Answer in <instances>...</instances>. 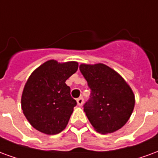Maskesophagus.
<instances>
[{
    "instance_id": "1",
    "label": "esophagus",
    "mask_w": 158,
    "mask_h": 158,
    "mask_svg": "<svg viewBox=\"0 0 158 158\" xmlns=\"http://www.w3.org/2000/svg\"><path fill=\"white\" fill-rule=\"evenodd\" d=\"M77 103H78V105L79 106H82L83 103H84V98L83 97H79L77 99Z\"/></svg>"
}]
</instances>
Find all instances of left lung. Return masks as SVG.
<instances>
[{"label":"left lung","instance_id":"8db88e82","mask_svg":"<svg viewBox=\"0 0 158 158\" xmlns=\"http://www.w3.org/2000/svg\"><path fill=\"white\" fill-rule=\"evenodd\" d=\"M79 70L90 89L83 107L91 125L102 134L122 128L135 106V96L128 84L105 64H81Z\"/></svg>","mask_w":158,"mask_h":158}]
</instances>
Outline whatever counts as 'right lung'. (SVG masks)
Instances as JSON below:
<instances>
[{"label":"right lung","mask_w":158,"mask_h":158,"mask_svg":"<svg viewBox=\"0 0 158 158\" xmlns=\"http://www.w3.org/2000/svg\"><path fill=\"white\" fill-rule=\"evenodd\" d=\"M78 62L50 60L35 70L22 95V109L30 124L46 135H56L69 123L76 101L66 80L78 70Z\"/></svg>","instance_id":"1"}]
</instances>
